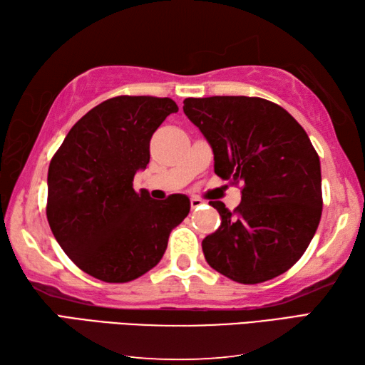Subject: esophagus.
Here are the masks:
<instances>
[{
	"label": "esophagus",
	"mask_w": 365,
	"mask_h": 365,
	"mask_svg": "<svg viewBox=\"0 0 365 365\" xmlns=\"http://www.w3.org/2000/svg\"><path fill=\"white\" fill-rule=\"evenodd\" d=\"M203 205V202L200 198H190V206H192V210H197V207H200Z\"/></svg>",
	"instance_id": "esophagus-1"
}]
</instances>
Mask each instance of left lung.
<instances>
[{
  "label": "left lung",
  "instance_id": "1",
  "mask_svg": "<svg viewBox=\"0 0 365 365\" xmlns=\"http://www.w3.org/2000/svg\"><path fill=\"white\" fill-rule=\"evenodd\" d=\"M182 108L212 148L215 175L244 184L233 212L210 202L222 222L202 242L206 262L240 284L280 276L302 257L322 219V168L306 130L262 98H189Z\"/></svg>",
  "mask_w": 365,
  "mask_h": 365
}]
</instances>
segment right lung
Masks as SVG:
<instances>
[{"label":"right lung","instance_id":"right-lung-1","mask_svg":"<svg viewBox=\"0 0 365 365\" xmlns=\"http://www.w3.org/2000/svg\"><path fill=\"white\" fill-rule=\"evenodd\" d=\"M178 106L168 98L118 96L76 123L48 167L47 219L73 263L110 284L130 282L158 264L190 200L163 202L133 190L150 162V140Z\"/></svg>","mask_w":365,"mask_h":365}]
</instances>
